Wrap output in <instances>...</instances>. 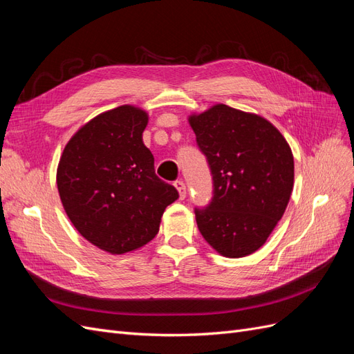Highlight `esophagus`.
I'll use <instances>...</instances> for the list:
<instances>
[{
	"label": "esophagus",
	"instance_id": "obj_1",
	"mask_svg": "<svg viewBox=\"0 0 354 354\" xmlns=\"http://www.w3.org/2000/svg\"><path fill=\"white\" fill-rule=\"evenodd\" d=\"M174 186H176V189L178 190L180 198H181V199H185V198H186V194H187L186 185H185L183 181H181V180H177V181H174Z\"/></svg>",
	"mask_w": 354,
	"mask_h": 354
}]
</instances>
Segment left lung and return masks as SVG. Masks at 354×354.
Returning <instances> with one entry per match:
<instances>
[{
  "mask_svg": "<svg viewBox=\"0 0 354 354\" xmlns=\"http://www.w3.org/2000/svg\"><path fill=\"white\" fill-rule=\"evenodd\" d=\"M189 124L214 181L211 203L195 209L198 229L223 257L250 255L270 236L291 198V147L266 118L227 104L192 113Z\"/></svg>",
  "mask_w": 354,
  "mask_h": 354,
  "instance_id": "1",
  "label": "left lung"
}]
</instances>
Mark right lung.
Here are the masks:
<instances>
[{
    "mask_svg": "<svg viewBox=\"0 0 354 354\" xmlns=\"http://www.w3.org/2000/svg\"><path fill=\"white\" fill-rule=\"evenodd\" d=\"M149 116L124 104L93 118L75 133L57 167L62 205L81 236L109 254L151 242L178 192L155 174L143 143Z\"/></svg>",
    "mask_w": 354,
    "mask_h": 354,
    "instance_id": "1",
    "label": "right lung"
}]
</instances>
